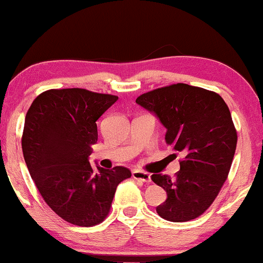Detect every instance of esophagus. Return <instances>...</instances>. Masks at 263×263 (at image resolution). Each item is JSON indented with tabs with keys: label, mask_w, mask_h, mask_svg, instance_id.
<instances>
[{
	"label": "esophagus",
	"mask_w": 263,
	"mask_h": 263,
	"mask_svg": "<svg viewBox=\"0 0 263 263\" xmlns=\"http://www.w3.org/2000/svg\"><path fill=\"white\" fill-rule=\"evenodd\" d=\"M132 175L135 180H140V181L147 182V183L151 182V175H149L148 173L141 172V170H134Z\"/></svg>",
	"instance_id": "1"
}]
</instances>
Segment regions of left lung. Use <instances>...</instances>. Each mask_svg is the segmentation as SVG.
Returning <instances> with one entry per match:
<instances>
[{
	"label": "left lung",
	"mask_w": 263,
	"mask_h": 263,
	"mask_svg": "<svg viewBox=\"0 0 263 263\" xmlns=\"http://www.w3.org/2000/svg\"><path fill=\"white\" fill-rule=\"evenodd\" d=\"M136 102L159 118L166 144L183 155L174 179L151 176L166 192L157 214L172 222L197 219L217 197L233 161L238 136L230 108L215 91L185 83L147 91Z\"/></svg>",
	"instance_id": "1"
}]
</instances>
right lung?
Returning <instances> with one entry per match:
<instances>
[{
	"instance_id": "1",
	"label": "right lung",
	"mask_w": 263,
	"mask_h": 263,
	"mask_svg": "<svg viewBox=\"0 0 263 263\" xmlns=\"http://www.w3.org/2000/svg\"><path fill=\"white\" fill-rule=\"evenodd\" d=\"M118 97L81 88L41 93L27 111L22 136L25 163L44 202L66 222L91 227L106 219L124 166L104 169L88 157L97 121Z\"/></svg>"
}]
</instances>
